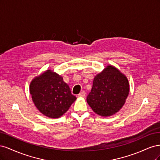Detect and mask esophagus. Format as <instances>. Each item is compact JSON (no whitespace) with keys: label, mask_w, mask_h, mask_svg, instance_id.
Segmentation results:
<instances>
[{"label":"esophagus","mask_w":160,"mask_h":160,"mask_svg":"<svg viewBox=\"0 0 160 160\" xmlns=\"http://www.w3.org/2000/svg\"><path fill=\"white\" fill-rule=\"evenodd\" d=\"M78 97H79V98H85V91H82L81 93H80L78 95Z\"/></svg>","instance_id":"1"}]
</instances>
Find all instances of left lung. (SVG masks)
I'll use <instances>...</instances> for the list:
<instances>
[{"mask_svg":"<svg viewBox=\"0 0 160 160\" xmlns=\"http://www.w3.org/2000/svg\"><path fill=\"white\" fill-rule=\"evenodd\" d=\"M129 92V84L126 76L114 66L109 65L95 77L87 101L95 113L108 117L122 109Z\"/></svg>","mask_w":160,"mask_h":160,"instance_id":"obj_1","label":"left lung"}]
</instances>
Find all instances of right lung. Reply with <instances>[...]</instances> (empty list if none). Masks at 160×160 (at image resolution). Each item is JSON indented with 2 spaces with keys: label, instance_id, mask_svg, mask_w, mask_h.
<instances>
[{
  "label": "right lung",
  "instance_id": "add662e5",
  "mask_svg": "<svg viewBox=\"0 0 160 160\" xmlns=\"http://www.w3.org/2000/svg\"><path fill=\"white\" fill-rule=\"evenodd\" d=\"M29 90L38 110L51 118H60L77 99L63 78L50 69L34 78Z\"/></svg>",
  "mask_w": 160,
  "mask_h": 160
}]
</instances>
